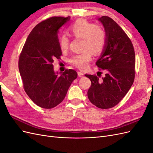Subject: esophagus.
Returning <instances> with one entry per match:
<instances>
[{
  "instance_id": "1",
  "label": "esophagus",
  "mask_w": 153,
  "mask_h": 153,
  "mask_svg": "<svg viewBox=\"0 0 153 153\" xmlns=\"http://www.w3.org/2000/svg\"><path fill=\"white\" fill-rule=\"evenodd\" d=\"M78 77H83L84 76V74H83L82 72H78Z\"/></svg>"
}]
</instances>
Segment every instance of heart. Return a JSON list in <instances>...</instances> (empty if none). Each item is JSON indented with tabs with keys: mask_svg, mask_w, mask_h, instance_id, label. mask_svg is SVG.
Returning a JSON list of instances; mask_svg holds the SVG:
<instances>
[{
	"mask_svg": "<svg viewBox=\"0 0 153 153\" xmlns=\"http://www.w3.org/2000/svg\"><path fill=\"white\" fill-rule=\"evenodd\" d=\"M69 33L76 39H82L83 52L73 55L71 63L81 69L87 68L92 59V53L98 54L103 50L106 41V34L100 24H92L84 19L76 20L69 27ZM69 40L65 35L59 39V48L62 52L68 49Z\"/></svg>",
	"mask_w": 153,
	"mask_h": 153,
	"instance_id": "heart-1",
	"label": "heart"
}]
</instances>
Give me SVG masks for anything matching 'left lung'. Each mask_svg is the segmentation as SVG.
Returning <instances> with one entry per match:
<instances>
[{"instance_id":"8db88e82","label":"left lung","mask_w":153,"mask_h":153,"mask_svg":"<svg viewBox=\"0 0 153 153\" xmlns=\"http://www.w3.org/2000/svg\"><path fill=\"white\" fill-rule=\"evenodd\" d=\"M105 34V47L96 64L106 71L101 79L87 75L91 82L87 96L97 107L107 109L118 104L130 89L135 78V55L131 40L108 16L98 18Z\"/></svg>"}]
</instances>
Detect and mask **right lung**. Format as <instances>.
I'll use <instances>...</instances> for the list:
<instances>
[{"label": "right lung", "instance_id": "right-lung-1", "mask_svg": "<svg viewBox=\"0 0 153 153\" xmlns=\"http://www.w3.org/2000/svg\"><path fill=\"white\" fill-rule=\"evenodd\" d=\"M69 19V16H54L39 23L27 37L20 55L18 68L25 91L41 108H52L61 103L77 78L73 69L59 75L52 64L62 55L59 30Z\"/></svg>", "mask_w": 153, "mask_h": 153}]
</instances>
